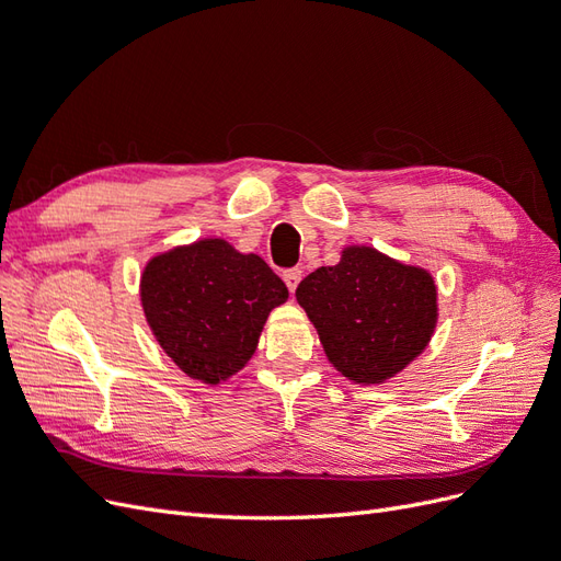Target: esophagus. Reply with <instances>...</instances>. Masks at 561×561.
Returning a JSON list of instances; mask_svg holds the SVG:
<instances>
[{
    "label": "esophagus",
    "mask_w": 561,
    "mask_h": 561,
    "mask_svg": "<svg viewBox=\"0 0 561 561\" xmlns=\"http://www.w3.org/2000/svg\"><path fill=\"white\" fill-rule=\"evenodd\" d=\"M283 280H285V285H287V290L295 293L299 280H301V268H285V271H283Z\"/></svg>",
    "instance_id": "34e87169"
}]
</instances>
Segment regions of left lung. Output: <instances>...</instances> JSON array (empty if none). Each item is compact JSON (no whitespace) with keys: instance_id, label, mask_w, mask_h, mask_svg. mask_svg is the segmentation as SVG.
I'll return each instance as SVG.
<instances>
[{"instance_id":"8db88e82","label":"left lung","mask_w":561,"mask_h":561,"mask_svg":"<svg viewBox=\"0 0 561 561\" xmlns=\"http://www.w3.org/2000/svg\"><path fill=\"white\" fill-rule=\"evenodd\" d=\"M330 363L355 383L396 377L428 346L437 322L435 280L419 266L353 245L297 287Z\"/></svg>"}]
</instances>
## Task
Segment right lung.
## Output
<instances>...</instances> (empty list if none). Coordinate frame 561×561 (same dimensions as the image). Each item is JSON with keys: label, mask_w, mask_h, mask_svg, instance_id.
<instances>
[{"label": "right lung", "mask_w": 561, "mask_h": 561, "mask_svg": "<svg viewBox=\"0 0 561 561\" xmlns=\"http://www.w3.org/2000/svg\"><path fill=\"white\" fill-rule=\"evenodd\" d=\"M142 309L157 342L186 377L219 383L243 369L285 283L260 254L222 239L157 254L142 271Z\"/></svg>", "instance_id": "obj_1"}]
</instances>
